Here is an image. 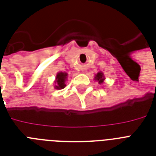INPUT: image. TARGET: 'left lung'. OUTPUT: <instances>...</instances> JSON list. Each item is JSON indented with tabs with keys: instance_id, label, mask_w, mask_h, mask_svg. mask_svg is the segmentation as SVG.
<instances>
[{
	"instance_id": "obj_1",
	"label": "left lung",
	"mask_w": 156,
	"mask_h": 156,
	"mask_svg": "<svg viewBox=\"0 0 156 156\" xmlns=\"http://www.w3.org/2000/svg\"><path fill=\"white\" fill-rule=\"evenodd\" d=\"M94 79H95L96 82H98V83L99 84H103L104 82V80H105V77H104V74L103 72H99V73H97L96 74H95V78H94Z\"/></svg>"
}]
</instances>
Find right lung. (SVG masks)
<instances>
[{
    "label": "right lung",
    "instance_id": "add662e5",
    "mask_svg": "<svg viewBox=\"0 0 156 156\" xmlns=\"http://www.w3.org/2000/svg\"><path fill=\"white\" fill-rule=\"evenodd\" d=\"M68 73L66 72H58L56 73V79L54 81V88L56 90H61L66 87V81L67 80Z\"/></svg>",
    "mask_w": 156,
    "mask_h": 156
}]
</instances>
